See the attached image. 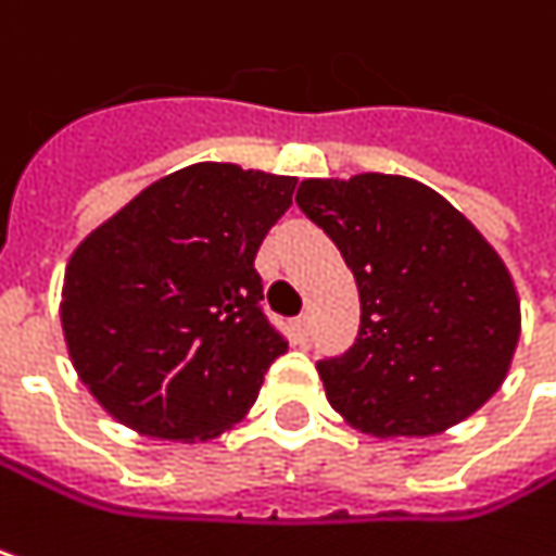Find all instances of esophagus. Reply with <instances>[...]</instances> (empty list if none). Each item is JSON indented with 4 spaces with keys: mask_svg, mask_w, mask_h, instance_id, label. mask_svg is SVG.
<instances>
[{
    "mask_svg": "<svg viewBox=\"0 0 556 556\" xmlns=\"http://www.w3.org/2000/svg\"><path fill=\"white\" fill-rule=\"evenodd\" d=\"M294 336H298V341H309V316L306 313L294 319Z\"/></svg>",
    "mask_w": 556,
    "mask_h": 556,
    "instance_id": "obj_1",
    "label": "esophagus"
}]
</instances>
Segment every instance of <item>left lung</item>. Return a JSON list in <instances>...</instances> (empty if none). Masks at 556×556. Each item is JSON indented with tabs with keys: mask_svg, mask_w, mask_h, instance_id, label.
Instances as JSON below:
<instances>
[{
	"mask_svg": "<svg viewBox=\"0 0 556 556\" xmlns=\"http://www.w3.org/2000/svg\"><path fill=\"white\" fill-rule=\"evenodd\" d=\"M298 205L361 291L354 344L316 364L329 405L374 437H430L506 377L519 300L471 220L408 177L303 179Z\"/></svg>",
	"mask_w": 556,
	"mask_h": 556,
	"instance_id": "8db88e82",
	"label": "left lung"
}]
</instances>
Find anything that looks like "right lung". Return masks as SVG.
<instances>
[{
  "mask_svg": "<svg viewBox=\"0 0 556 556\" xmlns=\"http://www.w3.org/2000/svg\"><path fill=\"white\" fill-rule=\"evenodd\" d=\"M294 177L192 164L157 179L75 250L62 288L72 364L100 405L161 440L215 437L288 351L256 253Z\"/></svg>",
  "mask_w": 556,
  "mask_h": 556,
  "instance_id": "add662e5",
  "label": "right lung"
}]
</instances>
